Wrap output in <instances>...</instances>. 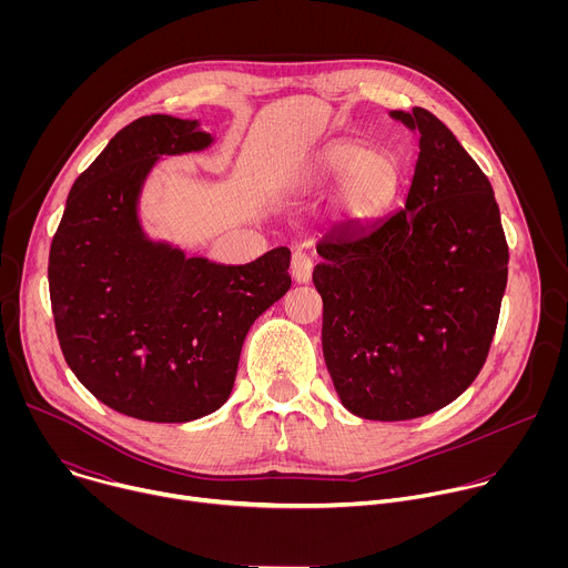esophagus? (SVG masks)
<instances>
[{
	"instance_id": "obj_1",
	"label": "esophagus",
	"mask_w": 568,
	"mask_h": 568,
	"mask_svg": "<svg viewBox=\"0 0 568 568\" xmlns=\"http://www.w3.org/2000/svg\"><path fill=\"white\" fill-rule=\"evenodd\" d=\"M292 276L296 283H307L312 276V261L305 252H294L292 254Z\"/></svg>"
}]
</instances>
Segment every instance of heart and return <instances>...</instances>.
<instances>
[{"label": "heart", "instance_id": "b5f03b06", "mask_svg": "<svg viewBox=\"0 0 568 568\" xmlns=\"http://www.w3.org/2000/svg\"><path fill=\"white\" fill-rule=\"evenodd\" d=\"M312 178L316 184L342 180L337 193L339 215L348 222H368L393 202L402 166L390 150H366L359 141H339L318 154Z\"/></svg>", "mask_w": 568, "mask_h": 568}]
</instances>
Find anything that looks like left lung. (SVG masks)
<instances>
[{
  "mask_svg": "<svg viewBox=\"0 0 568 568\" xmlns=\"http://www.w3.org/2000/svg\"><path fill=\"white\" fill-rule=\"evenodd\" d=\"M420 132L407 202L316 245L323 357L344 407L412 420L454 402L490 353L508 242L490 180L429 110L390 112Z\"/></svg>",
  "mask_w": 568,
  "mask_h": 568,
  "instance_id": "1",
  "label": "left lung"
}]
</instances>
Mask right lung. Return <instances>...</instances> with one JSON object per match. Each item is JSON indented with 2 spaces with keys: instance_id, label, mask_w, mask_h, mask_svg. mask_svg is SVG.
Returning <instances> with one entry per match:
<instances>
[{
  "instance_id": "add662e5",
  "label": "right lung",
  "mask_w": 568,
  "mask_h": 568,
  "mask_svg": "<svg viewBox=\"0 0 568 568\" xmlns=\"http://www.w3.org/2000/svg\"><path fill=\"white\" fill-rule=\"evenodd\" d=\"M211 143L197 121H132L73 182L51 242L62 355L80 384L130 418L189 423L220 409L254 321L292 285L287 247L217 265L143 233L136 206L156 159Z\"/></svg>"
}]
</instances>
